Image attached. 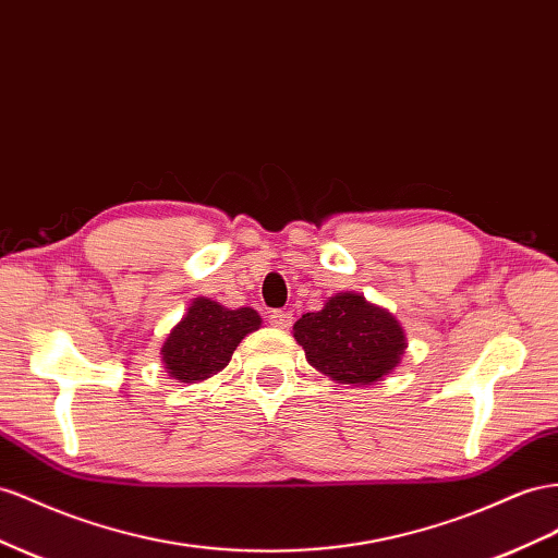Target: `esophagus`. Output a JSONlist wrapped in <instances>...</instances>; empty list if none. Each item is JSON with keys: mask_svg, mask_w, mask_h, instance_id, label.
<instances>
[{"mask_svg": "<svg viewBox=\"0 0 558 558\" xmlns=\"http://www.w3.org/2000/svg\"><path fill=\"white\" fill-rule=\"evenodd\" d=\"M269 324H275L277 328H291V324H293V314H291V312H283V310L269 312Z\"/></svg>", "mask_w": 558, "mask_h": 558, "instance_id": "34e87169", "label": "esophagus"}]
</instances>
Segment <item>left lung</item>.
I'll list each match as a JSON object with an SVG mask.
<instances>
[{
	"mask_svg": "<svg viewBox=\"0 0 558 558\" xmlns=\"http://www.w3.org/2000/svg\"><path fill=\"white\" fill-rule=\"evenodd\" d=\"M293 338L312 368L354 387L385 380L409 348L397 316L354 291L336 293L319 312L300 316Z\"/></svg>",
	"mask_w": 558,
	"mask_h": 558,
	"instance_id": "obj_1",
	"label": "left lung"
}]
</instances>
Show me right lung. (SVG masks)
I'll list each match as a JSON object with an SVG mask.
<instances>
[{
    "label": "right lung",
    "mask_w": 558,
    "mask_h": 558,
    "mask_svg": "<svg viewBox=\"0 0 558 558\" xmlns=\"http://www.w3.org/2000/svg\"><path fill=\"white\" fill-rule=\"evenodd\" d=\"M263 324L251 307L230 310L210 298H194L161 344L163 368L178 383H202L230 364L234 350Z\"/></svg>",
    "instance_id": "1"
}]
</instances>
